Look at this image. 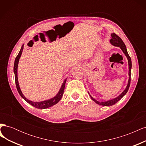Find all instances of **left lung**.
Wrapping results in <instances>:
<instances>
[{"label":"left lung","instance_id":"obj_1","mask_svg":"<svg viewBox=\"0 0 146 146\" xmlns=\"http://www.w3.org/2000/svg\"><path fill=\"white\" fill-rule=\"evenodd\" d=\"M110 42H111L112 44L114 46H117L119 47L121 50L123 51V52L124 53V54L125 55V56H127V58L128 59V62H129V82H128V85L125 88V90L123 91L122 93L119 95L118 97H117L116 98H114L112 100H110L106 102H98L97 101L96 99H94L92 97L90 94L91 99L94 101L96 104H98L99 105H103V106H107V107H108V106H111L115 104H116L117 102L121 100L123 96H124L126 93L127 92L128 90L129 89V87L130 85V81H131V58L130 56H129V54H128L127 48H126V46L125 45L124 42H123V41L122 40V39L119 37V36L116 34V33H112L111 34V39H110Z\"/></svg>","mask_w":146,"mask_h":146}]
</instances>
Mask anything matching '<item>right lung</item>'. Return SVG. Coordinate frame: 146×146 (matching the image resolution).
<instances>
[{
    "mask_svg": "<svg viewBox=\"0 0 146 146\" xmlns=\"http://www.w3.org/2000/svg\"><path fill=\"white\" fill-rule=\"evenodd\" d=\"M24 48V46H23L21 47V50L19 52L18 55H17V56L16 57V59L15 61V64H14V72H15V83H16V88L17 90L18 91L19 94H20V96L23 98L27 102H28L29 104L32 105V106H33L34 107L36 108H39V109H45V108H47L48 107H50L52 106L55 105L56 104H57L58 102L60 100V99L62 98V96L63 95L64 93V87H65V83L66 82V80H65L64 81V82L63 83V85L61 86L60 90L58 92V93L57 94V95L54 97V98H52L51 99L47 100H45V101H42V102H34L30 101L29 100H28L27 99L25 98V97L23 95V94L22 93V92L21 91V89L19 86V83H18V80H17V65H18V62L19 58L21 57V55L22 54V52H23Z\"/></svg>",
    "mask_w": 146,
    "mask_h": 146,
    "instance_id": "add662e5",
    "label": "right lung"
}]
</instances>
